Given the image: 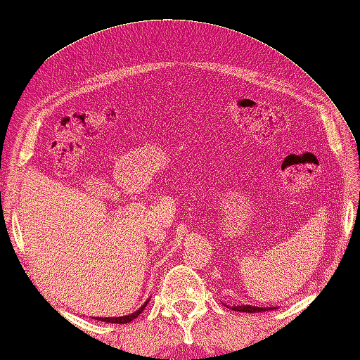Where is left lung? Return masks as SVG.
<instances>
[{
    "mask_svg": "<svg viewBox=\"0 0 360 360\" xmlns=\"http://www.w3.org/2000/svg\"><path fill=\"white\" fill-rule=\"evenodd\" d=\"M235 311L240 312H264L267 309H275V308H259V307H252V304H235V307H231Z\"/></svg>",
    "mask_w": 360,
    "mask_h": 360,
    "instance_id": "1",
    "label": "left lung"
}]
</instances>
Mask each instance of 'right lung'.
Instances as JSON below:
<instances>
[{"mask_svg":"<svg viewBox=\"0 0 360 360\" xmlns=\"http://www.w3.org/2000/svg\"><path fill=\"white\" fill-rule=\"evenodd\" d=\"M148 302H150V298L142 304L139 309H136L134 312H131V314H128V316H122V317H98L97 320H101V322H106V323H128V322H133V320L145 309V307H147Z\"/></svg>","mask_w":360,"mask_h":360,"instance_id":"right-lung-1","label":"right lung"}]
</instances>
